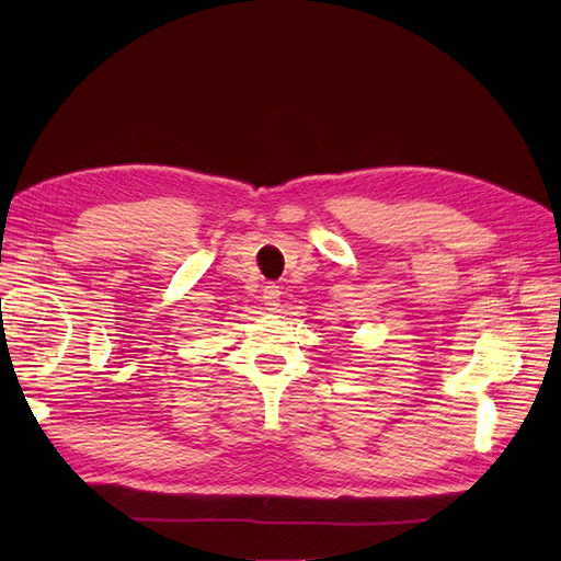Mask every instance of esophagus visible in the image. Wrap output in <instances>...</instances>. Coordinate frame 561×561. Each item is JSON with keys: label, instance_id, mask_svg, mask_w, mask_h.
Here are the masks:
<instances>
[{"label": "esophagus", "instance_id": "34e87169", "mask_svg": "<svg viewBox=\"0 0 561 561\" xmlns=\"http://www.w3.org/2000/svg\"><path fill=\"white\" fill-rule=\"evenodd\" d=\"M280 287L278 285H266L264 287V307H266V311H278V307H280Z\"/></svg>", "mask_w": 561, "mask_h": 561}]
</instances>
